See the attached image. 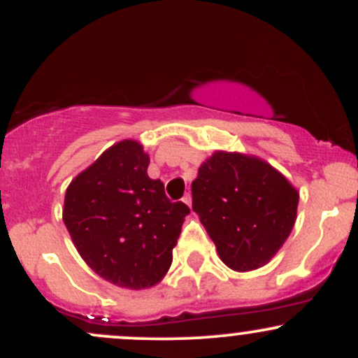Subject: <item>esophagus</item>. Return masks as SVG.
<instances>
[{"label": "esophagus", "instance_id": "1", "mask_svg": "<svg viewBox=\"0 0 358 358\" xmlns=\"http://www.w3.org/2000/svg\"><path fill=\"white\" fill-rule=\"evenodd\" d=\"M183 202L187 203L188 207H192V193H190V192L185 193V195H183Z\"/></svg>", "mask_w": 358, "mask_h": 358}]
</instances>
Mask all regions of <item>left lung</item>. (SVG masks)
I'll list each match as a JSON object with an SVG mask.
<instances>
[{
    "label": "left lung",
    "instance_id": "1",
    "mask_svg": "<svg viewBox=\"0 0 358 358\" xmlns=\"http://www.w3.org/2000/svg\"><path fill=\"white\" fill-rule=\"evenodd\" d=\"M192 208L234 271L264 266L296 220L298 192L262 159L217 151L192 183Z\"/></svg>",
    "mask_w": 358,
    "mask_h": 358
}]
</instances>
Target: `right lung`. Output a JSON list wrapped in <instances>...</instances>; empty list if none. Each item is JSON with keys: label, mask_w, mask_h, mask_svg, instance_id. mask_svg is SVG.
<instances>
[{"label": "right lung", "mask_w": 358, "mask_h": 358, "mask_svg": "<svg viewBox=\"0 0 358 358\" xmlns=\"http://www.w3.org/2000/svg\"><path fill=\"white\" fill-rule=\"evenodd\" d=\"M136 141L117 143L72 180L64 224L94 273L129 289L155 286L170 269L188 205L171 202Z\"/></svg>", "instance_id": "obj_1"}]
</instances>
